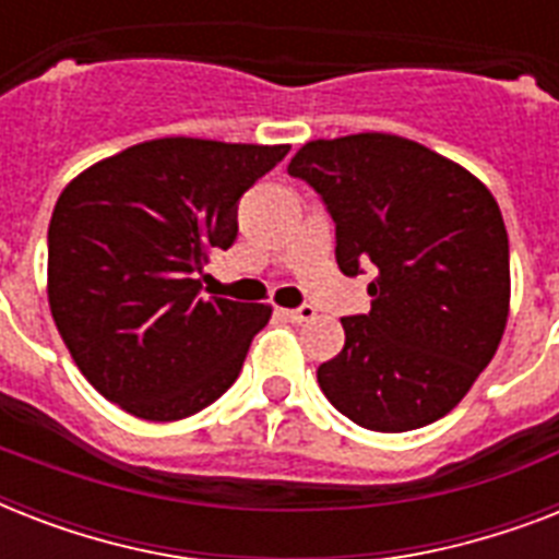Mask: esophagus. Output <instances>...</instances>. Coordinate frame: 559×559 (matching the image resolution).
<instances>
[{
    "label": "esophagus",
    "instance_id": "obj_1",
    "mask_svg": "<svg viewBox=\"0 0 559 559\" xmlns=\"http://www.w3.org/2000/svg\"><path fill=\"white\" fill-rule=\"evenodd\" d=\"M281 316L298 324V322H310V319L316 316V310L310 305H305V307H296V310H281Z\"/></svg>",
    "mask_w": 559,
    "mask_h": 559
}]
</instances>
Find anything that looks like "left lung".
I'll use <instances>...</instances> for the list:
<instances>
[{
  "instance_id": "obj_1",
  "label": "left lung",
  "mask_w": 559,
  "mask_h": 559,
  "mask_svg": "<svg viewBox=\"0 0 559 559\" xmlns=\"http://www.w3.org/2000/svg\"><path fill=\"white\" fill-rule=\"evenodd\" d=\"M336 223L348 278L371 266V310L345 316V348L316 377L373 432H408L459 406L508 324L502 211L469 170L389 133L307 142L289 162Z\"/></svg>"
}]
</instances>
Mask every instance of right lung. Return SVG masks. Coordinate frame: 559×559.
<instances>
[{
    "instance_id": "right-lung-1",
    "label": "right lung",
    "mask_w": 559,
    "mask_h": 559,
    "mask_svg": "<svg viewBox=\"0 0 559 559\" xmlns=\"http://www.w3.org/2000/svg\"><path fill=\"white\" fill-rule=\"evenodd\" d=\"M289 144L156 139L92 165L48 223V305L95 389L144 420H182L237 380L272 307L202 296L237 202Z\"/></svg>"
}]
</instances>
